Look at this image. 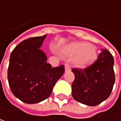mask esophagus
<instances>
[{
  "mask_svg": "<svg viewBox=\"0 0 121 121\" xmlns=\"http://www.w3.org/2000/svg\"><path fill=\"white\" fill-rule=\"evenodd\" d=\"M65 71H66V72H67V71H71V68H70V66H69V64H67V63L65 64Z\"/></svg>",
  "mask_w": 121,
  "mask_h": 121,
  "instance_id": "obj_1",
  "label": "esophagus"
}]
</instances>
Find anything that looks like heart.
<instances>
[{"label":"heart","mask_w":121,"mask_h":121,"mask_svg":"<svg viewBox=\"0 0 121 121\" xmlns=\"http://www.w3.org/2000/svg\"><path fill=\"white\" fill-rule=\"evenodd\" d=\"M63 55L69 58H74V66L85 69L95 62L98 57L96 48L86 41H75L64 48Z\"/></svg>","instance_id":"obj_1"}]
</instances>
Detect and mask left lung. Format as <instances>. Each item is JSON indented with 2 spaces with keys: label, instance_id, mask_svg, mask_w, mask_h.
<instances>
[{
  "label": "left lung",
  "instance_id": "obj_1",
  "mask_svg": "<svg viewBox=\"0 0 121 121\" xmlns=\"http://www.w3.org/2000/svg\"><path fill=\"white\" fill-rule=\"evenodd\" d=\"M113 65L112 54L102 49L96 61L89 67L71 69L75 76L71 85L74 100L88 106H96L106 100L115 83Z\"/></svg>",
  "mask_w": 121,
  "mask_h": 121
}]
</instances>
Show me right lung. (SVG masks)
<instances>
[{
  "instance_id": "1",
  "label": "right lung",
  "mask_w": 121,
  "mask_h": 121,
  "mask_svg": "<svg viewBox=\"0 0 121 121\" xmlns=\"http://www.w3.org/2000/svg\"><path fill=\"white\" fill-rule=\"evenodd\" d=\"M47 35L25 39L12 51L8 69V81L14 95L26 104L47 99L56 82L63 74L64 66L52 68L40 47Z\"/></svg>"
}]
</instances>
